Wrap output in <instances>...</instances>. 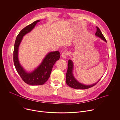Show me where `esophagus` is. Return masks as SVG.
Returning <instances> with one entry per match:
<instances>
[{
	"mask_svg": "<svg viewBox=\"0 0 120 120\" xmlns=\"http://www.w3.org/2000/svg\"><path fill=\"white\" fill-rule=\"evenodd\" d=\"M69 52L67 51H65L63 52L62 53V57L63 58H66L67 57H68V56L69 55Z\"/></svg>",
	"mask_w": 120,
	"mask_h": 120,
	"instance_id": "34e87169",
	"label": "esophagus"
}]
</instances>
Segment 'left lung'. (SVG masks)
I'll return each mask as SVG.
<instances>
[{
  "label": "left lung",
  "instance_id": "obj_1",
  "mask_svg": "<svg viewBox=\"0 0 120 120\" xmlns=\"http://www.w3.org/2000/svg\"><path fill=\"white\" fill-rule=\"evenodd\" d=\"M96 32L95 33V35L96 36L101 38L103 40L107 42L106 39L104 37V35L101 32L98 26H96ZM73 62L71 60H69L68 62V69L66 73V82L67 85L72 88L75 89H87L90 88L92 87L95 85L99 81H98L96 83L92 84L90 85H84L83 84L79 83L77 81L74 77L73 74Z\"/></svg>",
  "mask_w": 120,
  "mask_h": 120
}]
</instances>
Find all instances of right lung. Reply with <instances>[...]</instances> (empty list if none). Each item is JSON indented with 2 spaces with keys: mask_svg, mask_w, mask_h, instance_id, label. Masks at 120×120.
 Segmentation results:
<instances>
[{
  "mask_svg": "<svg viewBox=\"0 0 120 120\" xmlns=\"http://www.w3.org/2000/svg\"><path fill=\"white\" fill-rule=\"evenodd\" d=\"M40 20L34 21L22 30L18 34L15 41L13 49V62L18 74L23 80L30 85H41L44 84L50 77L53 66L59 60L60 53L59 51L48 53L41 64L31 73H27L20 64L18 57V48L24 36L30 32Z\"/></svg>",
  "mask_w": 120,
  "mask_h": 120,
  "instance_id": "1",
  "label": "right lung"
}]
</instances>
